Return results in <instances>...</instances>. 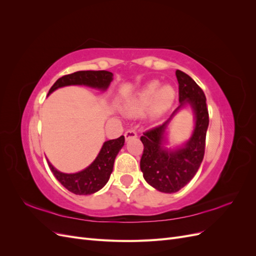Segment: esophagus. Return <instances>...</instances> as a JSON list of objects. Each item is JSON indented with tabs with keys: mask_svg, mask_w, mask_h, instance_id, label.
<instances>
[{
	"mask_svg": "<svg viewBox=\"0 0 256 256\" xmlns=\"http://www.w3.org/2000/svg\"><path fill=\"white\" fill-rule=\"evenodd\" d=\"M136 136H138L136 132L134 130H132V129H129V130H127L126 132H125L126 140H129V138H136Z\"/></svg>",
	"mask_w": 256,
	"mask_h": 256,
	"instance_id": "1",
	"label": "esophagus"
}]
</instances>
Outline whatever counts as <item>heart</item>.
<instances>
[{
  "instance_id": "obj_1",
  "label": "heart",
  "mask_w": 256,
  "mask_h": 256,
  "mask_svg": "<svg viewBox=\"0 0 256 256\" xmlns=\"http://www.w3.org/2000/svg\"><path fill=\"white\" fill-rule=\"evenodd\" d=\"M159 82L152 81L138 92L126 106L130 115H140L150 109L152 116H158L172 106L175 90L171 85H164L158 90Z\"/></svg>"
}]
</instances>
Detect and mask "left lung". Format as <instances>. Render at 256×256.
<instances>
[{"label": "left lung", "instance_id": "obj_1", "mask_svg": "<svg viewBox=\"0 0 256 256\" xmlns=\"http://www.w3.org/2000/svg\"><path fill=\"white\" fill-rule=\"evenodd\" d=\"M178 96L180 106L189 102L196 113V128L190 140L177 150H168L162 147L164 134L168 122L146 130L141 136L144 145L140 161L145 180L152 187L164 193H174L187 184L202 164L205 154L206 132L209 115L203 90L191 76L176 70Z\"/></svg>", "mask_w": 256, "mask_h": 256}]
</instances>
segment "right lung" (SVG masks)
<instances>
[{"mask_svg":"<svg viewBox=\"0 0 256 256\" xmlns=\"http://www.w3.org/2000/svg\"><path fill=\"white\" fill-rule=\"evenodd\" d=\"M112 72L106 70H83L63 76L54 83L49 94L66 85H88V86L106 90L112 81ZM125 143V136H120L114 140L104 143L102 148L92 164L83 171L74 174H65L58 171L48 161L49 168L56 180L74 194L86 196L102 189L108 182L113 171L116 154Z\"/></svg>","mask_w":256,"mask_h":256,"instance_id":"1","label":"right lung"}]
</instances>
